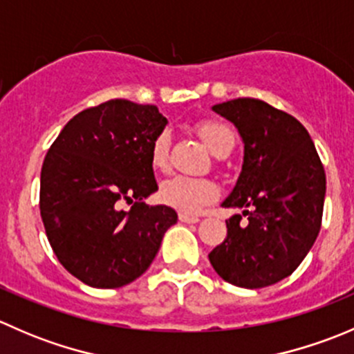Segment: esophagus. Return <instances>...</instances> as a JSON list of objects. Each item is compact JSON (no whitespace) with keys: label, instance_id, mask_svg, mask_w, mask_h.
<instances>
[{"label":"esophagus","instance_id":"obj_1","mask_svg":"<svg viewBox=\"0 0 354 354\" xmlns=\"http://www.w3.org/2000/svg\"><path fill=\"white\" fill-rule=\"evenodd\" d=\"M178 219H180L181 223H187V224H197L200 221L198 216H190V214H183V212L178 216Z\"/></svg>","mask_w":354,"mask_h":354}]
</instances>
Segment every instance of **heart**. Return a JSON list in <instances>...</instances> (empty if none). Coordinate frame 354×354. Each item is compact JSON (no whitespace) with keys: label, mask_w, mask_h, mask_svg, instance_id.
<instances>
[{"label":"heart","mask_w":354,"mask_h":354,"mask_svg":"<svg viewBox=\"0 0 354 354\" xmlns=\"http://www.w3.org/2000/svg\"><path fill=\"white\" fill-rule=\"evenodd\" d=\"M197 133L216 157H227L234 149V131L226 123L217 120H205L197 124ZM171 131L162 128L149 145V162L157 173H166L169 169ZM217 197V185L207 178L174 176L164 181L157 192L160 203L185 214H195L205 203Z\"/></svg>","instance_id":"obj_1"}]
</instances>
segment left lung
Here are the masks:
<instances>
[{
	"label": "left lung",
	"mask_w": 354,
	"mask_h": 354,
	"mask_svg": "<svg viewBox=\"0 0 354 354\" xmlns=\"http://www.w3.org/2000/svg\"><path fill=\"white\" fill-rule=\"evenodd\" d=\"M212 109L243 138V167L223 207L245 209L248 221L230 217L226 240L209 260L226 283L270 286L295 272L319 236L326 171L306 128L291 114L250 97Z\"/></svg>",
	"instance_id": "obj_1"
}]
</instances>
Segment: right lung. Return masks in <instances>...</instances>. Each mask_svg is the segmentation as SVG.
I'll return each mask as SVG.
<instances>
[{"label": "right lung", "instance_id": "right-lung-1", "mask_svg": "<svg viewBox=\"0 0 354 354\" xmlns=\"http://www.w3.org/2000/svg\"><path fill=\"white\" fill-rule=\"evenodd\" d=\"M166 124L157 106L111 99L71 118L49 147L41 217L55 255L82 283L130 284L178 221L171 207L144 202L157 190L149 145ZM123 203L132 209H121Z\"/></svg>", "mask_w": 354, "mask_h": 354}]
</instances>
